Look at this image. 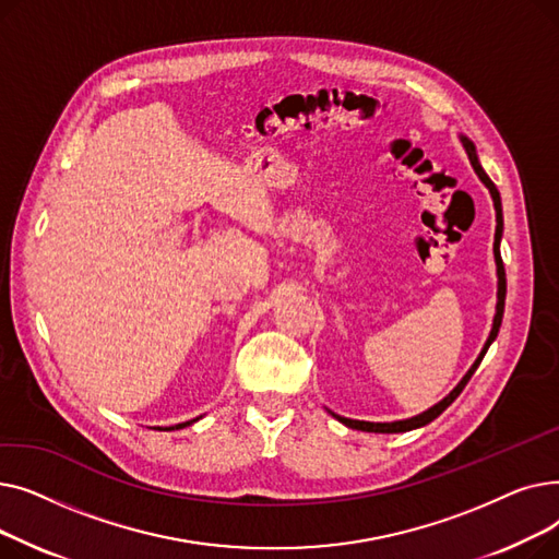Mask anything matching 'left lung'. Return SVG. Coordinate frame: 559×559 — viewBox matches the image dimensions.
<instances>
[{
  "label": "left lung",
  "mask_w": 559,
  "mask_h": 559,
  "mask_svg": "<svg viewBox=\"0 0 559 559\" xmlns=\"http://www.w3.org/2000/svg\"><path fill=\"white\" fill-rule=\"evenodd\" d=\"M462 144H464V150H466V154H468V160H472V165H474V169H476V174H478V179L489 188V194H491V199H493V209H496V235H493V255H496V267H498V304H496V317H493V326H491V333H489V340L485 342V348L480 350V356H478V360L474 362V367L466 371V376L460 380V385L444 399V401H439L435 407H430L428 413H424V415H419V417H413V419H405V421H394V424H369V421H356V419H346V417H337V415H333L335 419H340L344 426H348V428H356V430H367V432H405V430H413V428H421V426H426V424H430L432 419H437L439 415L444 413V409L460 396V392L464 390V385L468 383V378L474 376V371L478 369V365L483 362V358H485V354H487V348H489V344L496 340V335H498V329H501V321H503V310H506V267H503V258H501V235H503V209H501V194H498V190H496V186L491 183V179L489 176L485 174V169L480 167V163H478V156H476V146H474V142L472 140H466V138H462Z\"/></svg>",
  "instance_id": "left-lung-1"
}]
</instances>
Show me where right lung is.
I'll return each mask as SVG.
<instances>
[{"mask_svg": "<svg viewBox=\"0 0 559 559\" xmlns=\"http://www.w3.org/2000/svg\"><path fill=\"white\" fill-rule=\"evenodd\" d=\"M194 421V419H192ZM192 421H186V424H179V426H171V428H165V430H174V428H186V426H190ZM163 430V428H160Z\"/></svg>", "mask_w": 559, "mask_h": 559, "instance_id": "obj_1", "label": "right lung"}]
</instances>
